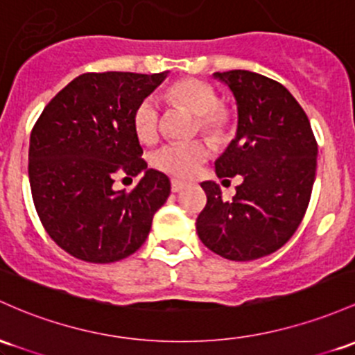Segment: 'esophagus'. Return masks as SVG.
<instances>
[{
  "mask_svg": "<svg viewBox=\"0 0 355 355\" xmlns=\"http://www.w3.org/2000/svg\"><path fill=\"white\" fill-rule=\"evenodd\" d=\"M184 187H185L184 182L177 180V178H173V180H171V190H173V192H180V190L184 189Z\"/></svg>",
  "mask_w": 355,
  "mask_h": 355,
  "instance_id": "1",
  "label": "esophagus"
}]
</instances>
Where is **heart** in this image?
Wrapping results in <instances>:
<instances>
[{
  "mask_svg": "<svg viewBox=\"0 0 355 355\" xmlns=\"http://www.w3.org/2000/svg\"><path fill=\"white\" fill-rule=\"evenodd\" d=\"M168 97L175 103L184 104L187 109L198 116V123L205 133L212 138H220L231 124V112L219 104L216 89L204 80L187 79L177 80L168 87ZM159 106L155 97H145L133 112L135 133L141 141H153L158 133ZM210 148L202 139L196 141L168 143L153 155V165L157 168L175 175V177H192L198 165L209 158Z\"/></svg>",
  "mask_w": 355,
  "mask_h": 355,
  "instance_id": "heart-1",
  "label": "heart"
}]
</instances>
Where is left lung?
<instances>
[{"label":"left lung","instance_id":"obj_1","mask_svg":"<svg viewBox=\"0 0 355 355\" xmlns=\"http://www.w3.org/2000/svg\"><path fill=\"white\" fill-rule=\"evenodd\" d=\"M237 106L236 138L216 159L219 178L243 175L232 200L202 182L207 204L197 232L210 251L252 261L285 246L309 207L318 148L305 111L276 80L249 70L216 72Z\"/></svg>","mask_w":355,"mask_h":355}]
</instances>
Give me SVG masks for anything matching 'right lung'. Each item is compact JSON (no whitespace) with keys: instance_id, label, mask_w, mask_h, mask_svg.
I'll list each match as a JSON object with an SVG mask.
<instances>
[{"instance_id":"right-lung-1","label":"right lung","mask_w":355,"mask_h":355,"mask_svg":"<svg viewBox=\"0 0 355 355\" xmlns=\"http://www.w3.org/2000/svg\"><path fill=\"white\" fill-rule=\"evenodd\" d=\"M168 72L83 73L46 104L33 126L28 177L49 236L70 256L114 263L145 243L170 180L148 168L133 128L136 106ZM144 173L130 194L112 189L114 173Z\"/></svg>"}]
</instances>
